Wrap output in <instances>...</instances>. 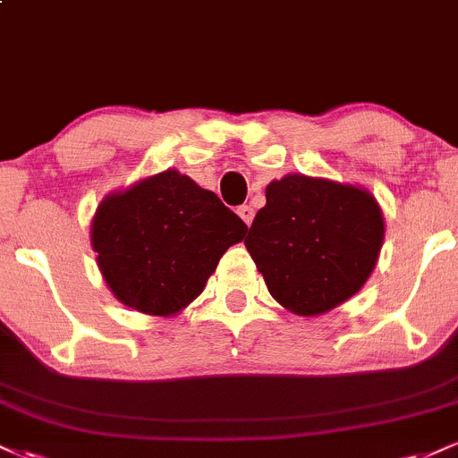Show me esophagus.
<instances>
[{
	"label": "esophagus",
	"mask_w": 458,
	"mask_h": 458,
	"mask_svg": "<svg viewBox=\"0 0 458 458\" xmlns=\"http://www.w3.org/2000/svg\"><path fill=\"white\" fill-rule=\"evenodd\" d=\"M236 213H239V217L243 219L247 225H251V222H254V208L247 207V204H243V207L236 208Z\"/></svg>",
	"instance_id": "esophagus-1"
}]
</instances>
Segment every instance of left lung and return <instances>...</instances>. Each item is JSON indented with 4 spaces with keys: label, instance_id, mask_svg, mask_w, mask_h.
I'll return each mask as SVG.
<instances>
[{
    "label": "left lung",
    "instance_id": "1",
    "mask_svg": "<svg viewBox=\"0 0 458 458\" xmlns=\"http://www.w3.org/2000/svg\"><path fill=\"white\" fill-rule=\"evenodd\" d=\"M247 251L271 297L299 317H320L361 291L379 260L386 219L366 187L286 174L265 189Z\"/></svg>",
    "mask_w": 458,
    "mask_h": 458
}]
</instances>
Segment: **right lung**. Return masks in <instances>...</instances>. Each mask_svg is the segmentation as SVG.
Wrapping results in <instances>:
<instances>
[{"label": "right lung", "mask_w": 458, "mask_h": 458, "mask_svg": "<svg viewBox=\"0 0 458 458\" xmlns=\"http://www.w3.org/2000/svg\"><path fill=\"white\" fill-rule=\"evenodd\" d=\"M247 225L208 189L165 170L107 193L90 224L97 265L114 297L150 317H174L207 286Z\"/></svg>", "instance_id": "obj_1"}]
</instances>
